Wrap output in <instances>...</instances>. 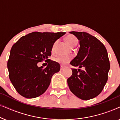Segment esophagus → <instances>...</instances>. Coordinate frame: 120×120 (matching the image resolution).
Wrapping results in <instances>:
<instances>
[{"label": "esophagus", "mask_w": 120, "mask_h": 120, "mask_svg": "<svg viewBox=\"0 0 120 120\" xmlns=\"http://www.w3.org/2000/svg\"><path fill=\"white\" fill-rule=\"evenodd\" d=\"M64 69V67L63 66H60V70H63Z\"/></svg>", "instance_id": "1"}]
</instances>
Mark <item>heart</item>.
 <instances>
[{
	"label": "heart",
	"instance_id": "1",
	"mask_svg": "<svg viewBox=\"0 0 120 120\" xmlns=\"http://www.w3.org/2000/svg\"><path fill=\"white\" fill-rule=\"evenodd\" d=\"M65 40L67 44L70 47H74L78 44V39L74 35H67L65 38ZM55 44L53 46V48L52 50H53L54 47H55ZM71 60V57L70 56H60L56 57L55 58V62L57 63H58L62 65H65L69 63Z\"/></svg>",
	"mask_w": 120,
	"mask_h": 120
}]
</instances>
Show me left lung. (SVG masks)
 <instances>
[{
    "mask_svg": "<svg viewBox=\"0 0 120 120\" xmlns=\"http://www.w3.org/2000/svg\"><path fill=\"white\" fill-rule=\"evenodd\" d=\"M80 41L77 56L70 62L73 66L71 76L67 79L69 89L82 100L98 96L108 80L110 62L104 45L97 38L86 32H70ZM83 67L85 69L81 70Z\"/></svg>",
    "mask_w": 120,
    "mask_h": 120,
    "instance_id": "8db88e82",
    "label": "left lung"
}]
</instances>
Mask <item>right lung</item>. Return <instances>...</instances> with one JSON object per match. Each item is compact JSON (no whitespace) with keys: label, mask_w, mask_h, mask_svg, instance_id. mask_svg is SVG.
<instances>
[{"label":"right lung","mask_w":120,"mask_h":120,"mask_svg":"<svg viewBox=\"0 0 120 120\" xmlns=\"http://www.w3.org/2000/svg\"><path fill=\"white\" fill-rule=\"evenodd\" d=\"M64 32H34L23 36L11 49L8 69L10 80L19 94L27 98L40 96L46 91L52 76L60 70V64L51 60L53 44ZM45 60V68L37 64Z\"/></svg>","instance_id":"add662e5"}]
</instances>
